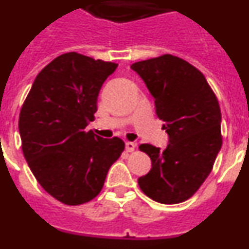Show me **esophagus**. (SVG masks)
Masks as SVG:
<instances>
[{"instance_id": "1", "label": "esophagus", "mask_w": 249, "mask_h": 249, "mask_svg": "<svg viewBox=\"0 0 249 249\" xmlns=\"http://www.w3.org/2000/svg\"><path fill=\"white\" fill-rule=\"evenodd\" d=\"M136 149V143L133 142H126V151L127 152H133Z\"/></svg>"}]
</instances>
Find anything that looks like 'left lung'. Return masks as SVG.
Returning a JSON list of instances; mask_svg holds the SVG:
<instances>
[{"mask_svg":"<svg viewBox=\"0 0 249 249\" xmlns=\"http://www.w3.org/2000/svg\"><path fill=\"white\" fill-rule=\"evenodd\" d=\"M131 68L155 97L156 113L169 136L164 149L140 146L152 168L138 184L153 201L181 203L203 184L222 147L218 100L198 68L177 56L162 54Z\"/></svg>","mask_w":249,"mask_h":249,"instance_id":"obj_1","label":"left lung"}]
</instances>
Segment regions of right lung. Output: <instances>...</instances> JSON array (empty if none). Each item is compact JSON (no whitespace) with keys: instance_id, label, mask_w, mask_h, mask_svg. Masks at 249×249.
<instances>
[{"instance_id":"right-lung-1","label":"right lung","mask_w":249,"mask_h":249,"mask_svg":"<svg viewBox=\"0 0 249 249\" xmlns=\"http://www.w3.org/2000/svg\"><path fill=\"white\" fill-rule=\"evenodd\" d=\"M117 63L77 52L56 57L41 70L21 107L22 152L37 182L68 206L97 197L112 164L124 151L121 138L85 131L97 97Z\"/></svg>"}]
</instances>
